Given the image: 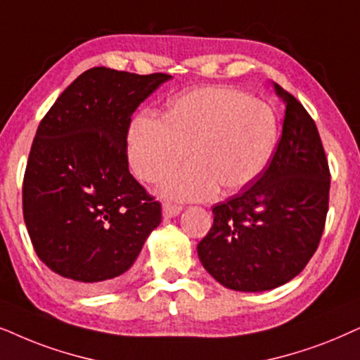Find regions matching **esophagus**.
Instances as JSON below:
<instances>
[{"instance_id": "1", "label": "esophagus", "mask_w": 360, "mask_h": 360, "mask_svg": "<svg viewBox=\"0 0 360 360\" xmlns=\"http://www.w3.org/2000/svg\"><path fill=\"white\" fill-rule=\"evenodd\" d=\"M180 212H181V207H179V205L163 203V207H162V214H163V218H167V220H169V218L179 217Z\"/></svg>"}]
</instances>
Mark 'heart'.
Masks as SVG:
<instances>
[{"mask_svg": "<svg viewBox=\"0 0 360 360\" xmlns=\"http://www.w3.org/2000/svg\"><path fill=\"white\" fill-rule=\"evenodd\" d=\"M278 119L266 102L233 87H198L170 101L163 117L139 114L129 127V162L143 181L169 176L188 157L193 162L163 185L175 200H200L220 185L235 193L253 184L271 160Z\"/></svg>", "mask_w": 360, "mask_h": 360, "instance_id": "heart-1", "label": "heart"}]
</instances>
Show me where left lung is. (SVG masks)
I'll return each instance as SVG.
<instances>
[{
    "label": "left lung",
    "instance_id": "8db88e82",
    "mask_svg": "<svg viewBox=\"0 0 360 360\" xmlns=\"http://www.w3.org/2000/svg\"><path fill=\"white\" fill-rule=\"evenodd\" d=\"M286 112L269 167L253 185L213 207L198 243L203 268L233 291L259 292L296 278L323 236L330 175L314 120L273 82Z\"/></svg>",
    "mask_w": 360,
    "mask_h": 360
}]
</instances>
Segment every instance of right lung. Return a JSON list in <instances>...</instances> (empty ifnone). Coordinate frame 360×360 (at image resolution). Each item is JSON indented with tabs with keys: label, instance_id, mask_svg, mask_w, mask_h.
Here are the masks:
<instances>
[{
	"label": "right lung",
	"instance_id": "obj_1",
	"mask_svg": "<svg viewBox=\"0 0 360 360\" xmlns=\"http://www.w3.org/2000/svg\"><path fill=\"white\" fill-rule=\"evenodd\" d=\"M170 79L92 68L37 127L22 213L36 255L69 288L94 292L125 281L160 225V203L129 172L127 132L135 109Z\"/></svg>",
	"mask_w": 360,
	"mask_h": 360
}]
</instances>
